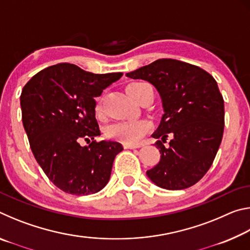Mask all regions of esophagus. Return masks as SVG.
Listing matches in <instances>:
<instances>
[{
	"mask_svg": "<svg viewBox=\"0 0 250 250\" xmlns=\"http://www.w3.org/2000/svg\"><path fill=\"white\" fill-rule=\"evenodd\" d=\"M125 149H137V147H139V146L138 145H130V143H125Z\"/></svg>",
	"mask_w": 250,
	"mask_h": 250,
	"instance_id": "1",
	"label": "esophagus"
}]
</instances>
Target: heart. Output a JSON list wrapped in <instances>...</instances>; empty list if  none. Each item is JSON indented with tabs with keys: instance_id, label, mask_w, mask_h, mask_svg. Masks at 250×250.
<instances>
[{
	"instance_id": "1",
	"label": "heart",
	"mask_w": 250,
	"mask_h": 250,
	"mask_svg": "<svg viewBox=\"0 0 250 250\" xmlns=\"http://www.w3.org/2000/svg\"><path fill=\"white\" fill-rule=\"evenodd\" d=\"M147 84L146 83L138 82L132 83L126 87V91L128 94L132 97L137 96L139 92L141 91L143 87ZM96 116L98 118L104 117V100L103 98H99L97 101L95 107ZM149 129V124L143 120H135V119H129V120H121L113 122L105 129V134L107 137L111 139H116L125 143H130V145H134V143L139 142L142 139L143 135Z\"/></svg>"
}]
</instances>
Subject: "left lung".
I'll return each instance as SVG.
<instances>
[{"mask_svg": "<svg viewBox=\"0 0 250 250\" xmlns=\"http://www.w3.org/2000/svg\"><path fill=\"white\" fill-rule=\"evenodd\" d=\"M151 83L162 98L164 115L152 137L160 162L146 171L160 188L183 189L196 184L213 164L221 146L225 109L213 76L176 59H158L126 74ZM170 136L168 147L164 143Z\"/></svg>", "mask_w": 250, "mask_h": 250, "instance_id": "8db88e82", "label": "left lung"}]
</instances>
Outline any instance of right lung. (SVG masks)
<instances>
[{
  "mask_svg": "<svg viewBox=\"0 0 250 250\" xmlns=\"http://www.w3.org/2000/svg\"><path fill=\"white\" fill-rule=\"evenodd\" d=\"M122 73L92 74L62 62L29 79L21 95L22 120L34 156L59 189L89 195L108 183L121 143L100 135L95 98ZM83 138L90 145L82 147ZM92 142H90V139Z\"/></svg>",
  "mask_w": 250,
  "mask_h": 250,
  "instance_id": "right-lung-1",
  "label": "right lung"
}]
</instances>
